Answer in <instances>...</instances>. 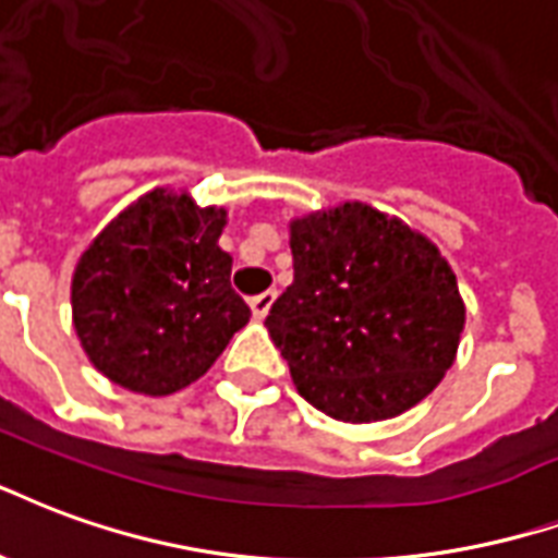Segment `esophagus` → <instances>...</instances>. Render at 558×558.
<instances>
[{
	"label": "esophagus",
	"mask_w": 558,
	"mask_h": 558,
	"mask_svg": "<svg viewBox=\"0 0 558 558\" xmlns=\"http://www.w3.org/2000/svg\"><path fill=\"white\" fill-rule=\"evenodd\" d=\"M274 300H276V291H264V294L252 296L250 300L252 315H255L258 320L267 318V312H270V306H274Z\"/></svg>",
	"instance_id": "34e87169"
}]
</instances>
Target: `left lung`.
Returning a JSON list of instances; mask_svg holds the SVG:
<instances>
[{"instance_id":"1","label":"left lung","mask_w":558,"mask_h":558,"mask_svg":"<svg viewBox=\"0 0 558 558\" xmlns=\"http://www.w3.org/2000/svg\"><path fill=\"white\" fill-rule=\"evenodd\" d=\"M294 282L264 320L300 396L339 422L401 416L434 392L466 308L422 231L363 202L291 219Z\"/></svg>"}]
</instances>
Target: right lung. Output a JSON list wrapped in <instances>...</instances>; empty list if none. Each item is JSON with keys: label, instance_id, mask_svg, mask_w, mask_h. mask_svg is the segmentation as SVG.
I'll return each mask as SVG.
<instances>
[{"label": "right lung", "instance_id": "1", "mask_svg": "<svg viewBox=\"0 0 558 558\" xmlns=\"http://www.w3.org/2000/svg\"><path fill=\"white\" fill-rule=\"evenodd\" d=\"M226 207L157 186L100 231L71 279L73 329L88 363L140 396H172L217 363L250 306L219 250Z\"/></svg>", "mask_w": 558, "mask_h": 558}]
</instances>
